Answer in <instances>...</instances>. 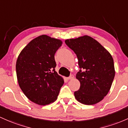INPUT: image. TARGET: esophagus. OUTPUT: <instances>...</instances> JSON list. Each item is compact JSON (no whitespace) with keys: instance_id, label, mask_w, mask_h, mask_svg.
<instances>
[{"instance_id":"esophagus-1","label":"esophagus","mask_w":128,"mask_h":128,"mask_svg":"<svg viewBox=\"0 0 128 128\" xmlns=\"http://www.w3.org/2000/svg\"><path fill=\"white\" fill-rule=\"evenodd\" d=\"M74 76L73 75H70L68 77H67V80H72V79H73V78H74Z\"/></svg>"}]
</instances>
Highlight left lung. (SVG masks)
Returning a JSON list of instances; mask_svg holds the SVG:
<instances>
[{"label":"left lung","mask_w":128,"mask_h":128,"mask_svg":"<svg viewBox=\"0 0 128 128\" xmlns=\"http://www.w3.org/2000/svg\"><path fill=\"white\" fill-rule=\"evenodd\" d=\"M65 42L76 55L80 68L76 75L80 88L74 92L75 98L84 104L98 103L109 92L115 76L111 54L89 36L67 39Z\"/></svg>","instance_id":"8db88e82"}]
</instances>
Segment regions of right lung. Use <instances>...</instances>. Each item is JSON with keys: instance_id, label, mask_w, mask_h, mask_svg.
<instances>
[{"instance_id": "right-lung-1", "label": "right lung", "mask_w": 128, "mask_h": 128, "mask_svg": "<svg viewBox=\"0 0 128 128\" xmlns=\"http://www.w3.org/2000/svg\"><path fill=\"white\" fill-rule=\"evenodd\" d=\"M62 44L61 40L41 35L28 44L18 58V83L33 103L44 106L57 99L64 80L55 71L54 54Z\"/></svg>"}]
</instances>
